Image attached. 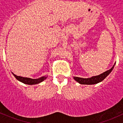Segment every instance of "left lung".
Wrapping results in <instances>:
<instances>
[{
    "label": "left lung",
    "mask_w": 123,
    "mask_h": 123,
    "mask_svg": "<svg viewBox=\"0 0 123 123\" xmlns=\"http://www.w3.org/2000/svg\"><path fill=\"white\" fill-rule=\"evenodd\" d=\"M115 65L112 67V68L110 69L109 70H107L105 72L101 74L98 75V76H92L90 78H87V79H84V78H78V77H74V79L76 80L78 82L81 84H97L98 82H101L106 78L108 74L111 73V71H112Z\"/></svg>",
    "instance_id": "left-lung-1"
}]
</instances>
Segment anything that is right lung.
Instances as JSON below:
<instances>
[{
  "mask_svg": "<svg viewBox=\"0 0 123 123\" xmlns=\"http://www.w3.org/2000/svg\"><path fill=\"white\" fill-rule=\"evenodd\" d=\"M14 76L15 77V78L17 79H18V81H19L20 82H23L24 84H29V85H32V84H39L40 82H41L42 81H43L44 80H45L47 77L46 76H42L41 78H39V79H31V78H23V77L21 76H18L15 75V74L13 73Z\"/></svg>",
  "mask_w": 123,
  "mask_h": 123,
  "instance_id": "add662e5",
  "label": "right lung"
}]
</instances>
